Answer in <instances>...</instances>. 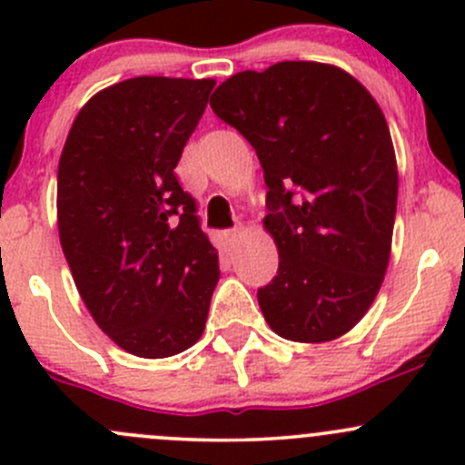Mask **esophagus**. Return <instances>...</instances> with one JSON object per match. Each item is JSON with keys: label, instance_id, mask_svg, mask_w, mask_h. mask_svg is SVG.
Segmentation results:
<instances>
[{"label": "esophagus", "instance_id": "1", "mask_svg": "<svg viewBox=\"0 0 465 465\" xmlns=\"http://www.w3.org/2000/svg\"><path fill=\"white\" fill-rule=\"evenodd\" d=\"M242 236H245V232H242V229H232V232H224L223 233L224 245H227V247H236L238 242H241Z\"/></svg>", "mask_w": 465, "mask_h": 465}]
</instances>
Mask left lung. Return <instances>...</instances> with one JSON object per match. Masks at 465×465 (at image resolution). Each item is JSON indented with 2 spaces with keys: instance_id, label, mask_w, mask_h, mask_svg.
I'll use <instances>...</instances> for the list:
<instances>
[{
  "instance_id": "left-lung-1",
  "label": "left lung",
  "mask_w": 465,
  "mask_h": 465,
  "mask_svg": "<svg viewBox=\"0 0 465 465\" xmlns=\"http://www.w3.org/2000/svg\"><path fill=\"white\" fill-rule=\"evenodd\" d=\"M211 110L265 175L279 272L259 290L262 317L290 341L337 340L367 315L391 254L398 168L376 98L335 64L285 60L227 78Z\"/></svg>"
}]
</instances>
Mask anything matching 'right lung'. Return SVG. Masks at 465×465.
<instances>
[{
  "label": "right lung",
  "mask_w": 465,
  "mask_h": 465,
  "mask_svg": "<svg viewBox=\"0 0 465 465\" xmlns=\"http://www.w3.org/2000/svg\"><path fill=\"white\" fill-rule=\"evenodd\" d=\"M213 78L139 76L101 89L74 119L58 163V233L103 332L139 358L203 337L218 252L175 166Z\"/></svg>",
  "instance_id": "right-lung-1"
}]
</instances>
